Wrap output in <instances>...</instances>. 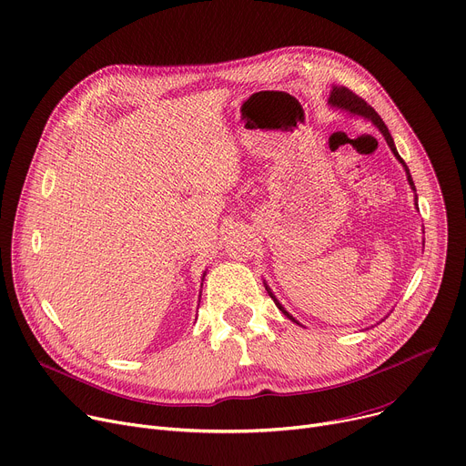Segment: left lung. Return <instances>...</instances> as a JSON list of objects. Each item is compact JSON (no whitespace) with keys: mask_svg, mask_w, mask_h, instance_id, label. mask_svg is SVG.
<instances>
[{"mask_svg":"<svg viewBox=\"0 0 466 466\" xmlns=\"http://www.w3.org/2000/svg\"><path fill=\"white\" fill-rule=\"evenodd\" d=\"M329 105L331 106H337V108H340V110H347V112H350V114H356V116H361V117H367V119H370L373 121V126H377L379 127V131L384 135V138H386V142H388V146H390V149L393 151V155L397 157V161L405 167V170H407V177H409V183H410V187H412V191H416V187H414V181H412V176H410V170H409V167H407V163L400 159V155L397 153V149H395V144H393V138H391V135H390V131H388V127H386V123L382 121V117L375 112V108L373 106H369L361 97H358L354 91H350L349 87H345V86H340V87H337V86H333V89H331V96H329ZM418 200V198H416ZM416 206H418V202H416ZM266 290H268V294L273 298V301H275V305L281 309V311L285 313V317H289L292 322H296V324H299L290 313H287L285 311V307L279 303L277 299H275V296L271 294V290L266 287Z\"/></svg>","mask_w":466,"mask_h":466,"instance_id":"left-lung-1","label":"left lung"}]
</instances>
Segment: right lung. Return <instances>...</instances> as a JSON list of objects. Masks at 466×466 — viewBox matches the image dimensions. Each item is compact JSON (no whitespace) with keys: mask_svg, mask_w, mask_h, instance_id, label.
Instances as JSON below:
<instances>
[{"mask_svg":"<svg viewBox=\"0 0 466 466\" xmlns=\"http://www.w3.org/2000/svg\"><path fill=\"white\" fill-rule=\"evenodd\" d=\"M204 275H206V273H204Z\"/></svg>","mask_w":466,"mask_h":466,"instance_id":"obj_1","label":"right lung"}]
</instances>
